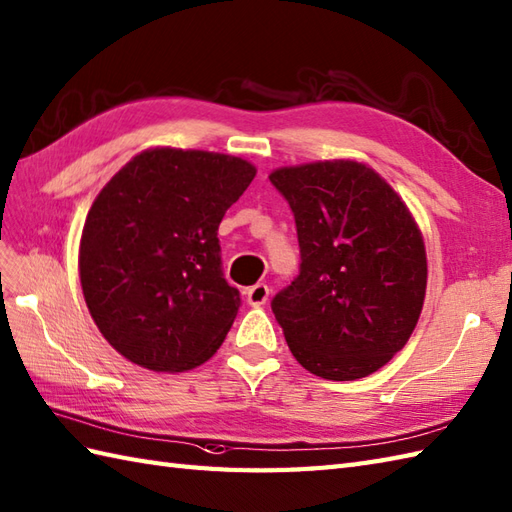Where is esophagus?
Wrapping results in <instances>:
<instances>
[{"instance_id": "34e87169", "label": "esophagus", "mask_w": 512, "mask_h": 512, "mask_svg": "<svg viewBox=\"0 0 512 512\" xmlns=\"http://www.w3.org/2000/svg\"><path fill=\"white\" fill-rule=\"evenodd\" d=\"M268 294H270V290H268L266 283H255L253 288L246 290V301H248V305L261 307V305H266Z\"/></svg>"}]
</instances>
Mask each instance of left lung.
<instances>
[{
	"label": "left lung",
	"mask_w": 512,
	"mask_h": 512,
	"mask_svg": "<svg viewBox=\"0 0 512 512\" xmlns=\"http://www.w3.org/2000/svg\"><path fill=\"white\" fill-rule=\"evenodd\" d=\"M288 200L301 268L272 299L292 355L334 382L375 373L406 347L423 310V235L395 189L364 163L316 161L270 174Z\"/></svg>",
	"instance_id": "left-lung-1"
}]
</instances>
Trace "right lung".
<instances>
[{
    "label": "right lung",
    "mask_w": 512,
    "mask_h": 512,
    "mask_svg": "<svg viewBox=\"0 0 512 512\" xmlns=\"http://www.w3.org/2000/svg\"><path fill=\"white\" fill-rule=\"evenodd\" d=\"M255 174L231 154L150 148L102 187L78 270L91 318L126 360L181 373L220 349L240 292L222 275L218 227Z\"/></svg>",
    "instance_id": "obj_1"
}]
</instances>
